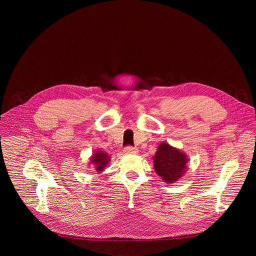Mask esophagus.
<instances>
[{"instance_id":"esophagus-1","label":"esophagus","mask_w":256,"mask_h":256,"mask_svg":"<svg viewBox=\"0 0 256 256\" xmlns=\"http://www.w3.org/2000/svg\"><path fill=\"white\" fill-rule=\"evenodd\" d=\"M124 153L126 154H136L138 149L136 147H132V146H126L124 148Z\"/></svg>"}]
</instances>
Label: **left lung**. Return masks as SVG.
<instances>
[{
    "label": "left lung",
    "instance_id": "8db88e82",
    "mask_svg": "<svg viewBox=\"0 0 256 256\" xmlns=\"http://www.w3.org/2000/svg\"><path fill=\"white\" fill-rule=\"evenodd\" d=\"M188 158L186 154L171 147L169 144H159L154 157V168L167 184H173L186 172Z\"/></svg>",
    "mask_w": 256,
    "mask_h": 256
}]
</instances>
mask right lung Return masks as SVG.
Wrapping results in <instances>:
<instances>
[{"label":"right lung","instance_id":"right-lung-1","mask_svg":"<svg viewBox=\"0 0 256 256\" xmlns=\"http://www.w3.org/2000/svg\"><path fill=\"white\" fill-rule=\"evenodd\" d=\"M108 161H109V156L106 153L97 151L95 154H93V157L91 158L90 162H91V164L95 165L96 171L100 172L105 168Z\"/></svg>","mask_w":256,"mask_h":256}]
</instances>
